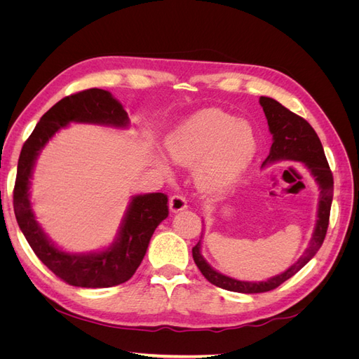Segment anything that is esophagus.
<instances>
[{
  "instance_id": "1",
  "label": "esophagus",
  "mask_w": 359,
  "mask_h": 359,
  "mask_svg": "<svg viewBox=\"0 0 359 359\" xmlns=\"http://www.w3.org/2000/svg\"><path fill=\"white\" fill-rule=\"evenodd\" d=\"M169 208L172 212H180L182 210H186L187 208L186 198H182L181 194H173V196L169 199Z\"/></svg>"
}]
</instances>
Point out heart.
<instances>
[{
  "label": "heart",
  "mask_w": 359,
  "mask_h": 359,
  "mask_svg": "<svg viewBox=\"0 0 359 359\" xmlns=\"http://www.w3.org/2000/svg\"><path fill=\"white\" fill-rule=\"evenodd\" d=\"M170 157L181 165L199 160L198 180L211 191L232 187L243 177L256 153L253 127L220 109H205L186 119L168 139ZM160 168L169 173L165 160Z\"/></svg>",
  "instance_id": "heart-1"
}]
</instances>
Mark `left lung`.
I'll list each match as a JSON object with an SVG mask.
<instances>
[{
    "label": "left lung",
    "mask_w": 359,
    "mask_h": 359,
    "mask_svg": "<svg viewBox=\"0 0 359 359\" xmlns=\"http://www.w3.org/2000/svg\"><path fill=\"white\" fill-rule=\"evenodd\" d=\"M260 106L264 107L266 121L269 126V132L273 135V145L269 149V156L265 158L264 165L276 163L280 160H292L304 163L311 175L316 180L320 194H319V208H318V220L314 226V232L304 255L298 259V262L287 268L285 273H281L266 281H241L232 277H227L215 271L210 264L206 262L201 255V241L193 247V259L194 264L201 269L202 276L217 287H222L231 292L240 293H262L278 287L286 280L295 276L298 271L306 265L309 260L318 253V250L323 244L325 235L330 224V212L334 194V178L330 165L325 157V151L320 144V139L314 132V128L301 118L299 115L290 112L287 107L280 104L277 100L269 97H260Z\"/></svg>",
    "instance_id": "1"
}]
</instances>
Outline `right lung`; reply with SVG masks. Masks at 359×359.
I'll return each instance as SVG.
<instances>
[{"mask_svg": "<svg viewBox=\"0 0 359 359\" xmlns=\"http://www.w3.org/2000/svg\"><path fill=\"white\" fill-rule=\"evenodd\" d=\"M69 123L127 127L128 115L109 91L90 88L64 97L40 118L20 151L13 190L18 224L32 252L53 274L78 287H112L133 277L147 253L156 227L169 214L168 196L148 193L128 205L115 243L100 253L72 255L53 245L36 222L29 202V178L36 158L48 140Z\"/></svg>", "mask_w": 359, "mask_h": 359, "instance_id": "right-lung-1", "label": "right lung"}]
</instances>
